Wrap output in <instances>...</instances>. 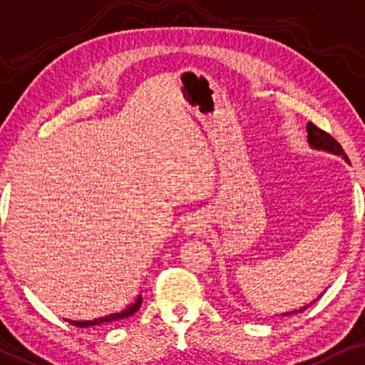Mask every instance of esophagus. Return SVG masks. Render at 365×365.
Returning a JSON list of instances; mask_svg holds the SVG:
<instances>
[{"mask_svg": "<svg viewBox=\"0 0 365 365\" xmlns=\"http://www.w3.org/2000/svg\"><path fill=\"white\" fill-rule=\"evenodd\" d=\"M203 230L202 222H190L187 225V233H200Z\"/></svg>", "mask_w": 365, "mask_h": 365, "instance_id": "34e87169", "label": "esophagus"}]
</instances>
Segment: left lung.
Here are the masks:
<instances>
[{
    "instance_id": "1",
    "label": "left lung",
    "mask_w": 365,
    "mask_h": 365,
    "mask_svg": "<svg viewBox=\"0 0 365 365\" xmlns=\"http://www.w3.org/2000/svg\"><path fill=\"white\" fill-rule=\"evenodd\" d=\"M307 138H309V143H311V145L314 147V148H321V150H327V152L337 153V155H342V157L346 158V160L349 162L347 155H346V153H344V150H342L341 143H339V142L336 140V138L331 135V133H327L326 130L319 129V127L312 124V122H309V124H307ZM312 302H314V301H312ZM312 302H311V304H312ZM311 304H307V306H304V307H299V309H296V311H292V312H286V314H283V316L297 314V312L306 311L307 307H309Z\"/></svg>"
}]
</instances>
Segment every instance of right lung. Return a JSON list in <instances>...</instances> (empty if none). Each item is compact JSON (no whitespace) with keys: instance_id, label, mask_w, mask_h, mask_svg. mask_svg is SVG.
<instances>
[{"instance_id":"1","label":"right lung","mask_w":365,"mask_h":365,"mask_svg":"<svg viewBox=\"0 0 365 365\" xmlns=\"http://www.w3.org/2000/svg\"><path fill=\"white\" fill-rule=\"evenodd\" d=\"M140 304H142V297L138 296L137 299H135V302H133L132 306H129V307H127V309L120 311V312H114V314H109V316H106V317H99V319H94V321H69V319H66V321H68L69 324L76 326V327L101 326V324H106V322H115V321H119V319H124V317L132 316L133 312H135L138 307H140Z\"/></svg>"}]
</instances>
